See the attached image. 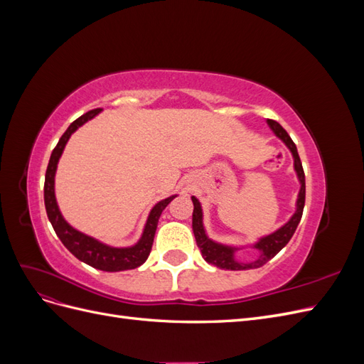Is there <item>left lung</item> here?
<instances>
[{"label":"left lung","instance_id":"8db88e82","mask_svg":"<svg viewBox=\"0 0 364 364\" xmlns=\"http://www.w3.org/2000/svg\"><path fill=\"white\" fill-rule=\"evenodd\" d=\"M267 124L272 129V132L277 138H279L287 149L290 150L291 156H293V167L297 176V181L301 183L299 193H297V199H296V209L293 215L289 218L287 223H284L281 228H278L273 232L259 237L255 243L249 245V246H230L225 243H218V241H214L213 238H209L206 234V229L203 225V209L202 205L197 199L196 196H191V200L194 205V211H193V232L196 237V243L200 249L202 257L206 262L213 264V266L218 269H225V270H249V269H258L264 266L269 259H272L277 253L289 243L290 238L293 237L294 230L299 225L301 218H302V211H304V205H305V174L304 168L301 164V158L297 155V149L294 146V142L289 136L287 132L282 129V126L277 121L267 119ZM250 247L259 250L260 255L258 259L249 263L238 262L235 257V253L238 250H242Z\"/></svg>","mask_w":364,"mask_h":364}]
</instances>
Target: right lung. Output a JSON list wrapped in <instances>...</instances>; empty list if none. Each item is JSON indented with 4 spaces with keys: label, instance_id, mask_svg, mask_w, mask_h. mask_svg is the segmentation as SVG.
Instances as JSON below:
<instances>
[{
    "label": "right lung",
    "instance_id": "add662e5",
    "mask_svg": "<svg viewBox=\"0 0 364 364\" xmlns=\"http://www.w3.org/2000/svg\"><path fill=\"white\" fill-rule=\"evenodd\" d=\"M102 112V109H94V111H90L83 114L80 118H77L75 121L70 124L67 132L62 135L59 139L58 146L54 147L50 162L47 167L46 173V185H43V202H46V209H47V215L50 223L54 229V232L60 238L63 246L67 247L73 255L83 261L87 266H91L94 269L103 270V272H121V270H130V269H136L141 264H144L146 259L150 255L151 245H153V238H155V232L158 228L159 217L162 211L167 205L178 197V194L170 196L167 199H164L158 202L155 206L151 208V211L149 213L147 222L144 225V229H142V234L139 240L135 245L127 246V247H115V246H109L103 241L97 240L91 235H86L80 230H77L73 228L67 220L63 218L58 200H56V193H54V178H56V170H58V164L59 159L63 153L65 146H67L68 139L74 132L82 127L87 121L97 117Z\"/></svg>",
    "mask_w": 364,
    "mask_h": 364
}]
</instances>
